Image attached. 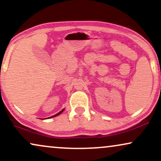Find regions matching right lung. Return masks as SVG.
<instances>
[{
  "label": "right lung",
  "mask_w": 161,
  "mask_h": 161,
  "mask_svg": "<svg viewBox=\"0 0 161 161\" xmlns=\"http://www.w3.org/2000/svg\"><path fill=\"white\" fill-rule=\"evenodd\" d=\"M64 109L61 110V111L60 112H58V114H55V115H53V116H50V117H48V118H52V117H55V116H58V115H59V114H61V113H62V112L64 111Z\"/></svg>",
  "instance_id": "right-lung-1"
}]
</instances>
